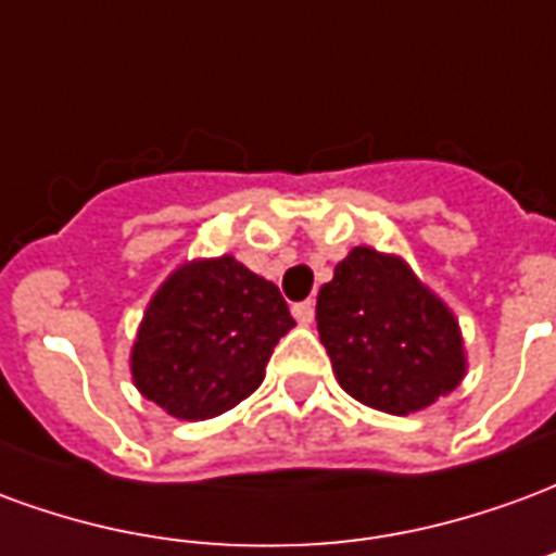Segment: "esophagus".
I'll return each instance as SVG.
<instances>
[{"label":"esophagus","instance_id":"esophagus-1","mask_svg":"<svg viewBox=\"0 0 556 556\" xmlns=\"http://www.w3.org/2000/svg\"><path fill=\"white\" fill-rule=\"evenodd\" d=\"M291 315L298 318V325H313L315 318V301H303L291 306Z\"/></svg>","mask_w":556,"mask_h":556}]
</instances>
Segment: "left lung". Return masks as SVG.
<instances>
[{
  "instance_id": "obj_1",
  "label": "left lung",
  "mask_w": 556,
  "mask_h": 556,
  "mask_svg": "<svg viewBox=\"0 0 556 556\" xmlns=\"http://www.w3.org/2000/svg\"><path fill=\"white\" fill-rule=\"evenodd\" d=\"M315 321L339 387L375 410L417 414L467 372L458 318L402 255L354 247L318 291Z\"/></svg>"
}]
</instances>
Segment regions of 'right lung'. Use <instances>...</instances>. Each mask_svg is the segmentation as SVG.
Instances as JSON below:
<instances>
[{"mask_svg":"<svg viewBox=\"0 0 556 556\" xmlns=\"http://www.w3.org/2000/svg\"><path fill=\"white\" fill-rule=\"evenodd\" d=\"M294 318L274 282L235 255L184 262L148 301L130 375L175 419H211L258 390Z\"/></svg>","mask_w":556,"mask_h":556,"instance_id":"obj_1","label":"right lung"}]
</instances>
